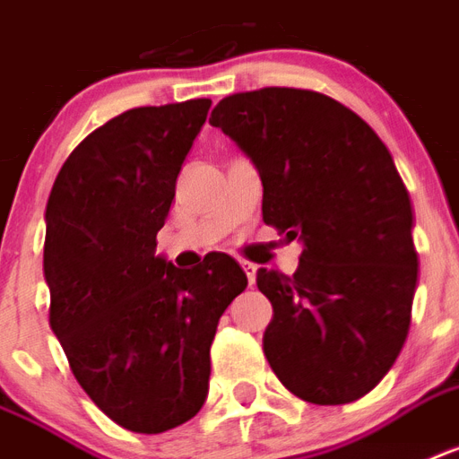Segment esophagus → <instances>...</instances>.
I'll return each instance as SVG.
<instances>
[{
  "label": "esophagus",
  "mask_w": 459,
  "mask_h": 459,
  "mask_svg": "<svg viewBox=\"0 0 459 459\" xmlns=\"http://www.w3.org/2000/svg\"><path fill=\"white\" fill-rule=\"evenodd\" d=\"M240 266H242V271H245V275H247L249 285H255V281H256V266H255V264L240 262Z\"/></svg>",
  "instance_id": "34e87169"
}]
</instances>
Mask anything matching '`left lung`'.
<instances>
[{"label": "left lung", "mask_w": 459, "mask_h": 459, "mask_svg": "<svg viewBox=\"0 0 459 459\" xmlns=\"http://www.w3.org/2000/svg\"><path fill=\"white\" fill-rule=\"evenodd\" d=\"M210 125L259 169L264 221L304 242L294 275L256 271L271 370L308 403L365 396L403 349L417 285L411 197L386 145L311 89L226 96Z\"/></svg>", "instance_id": "obj_1"}]
</instances>
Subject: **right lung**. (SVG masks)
<instances>
[{
    "label": "right lung",
    "instance_id": "add662e5",
    "mask_svg": "<svg viewBox=\"0 0 459 459\" xmlns=\"http://www.w3.org/2000/svg\"><path fill=\"white\" fill-rule=\"evenodd\" d=\"M210 106L193 99L117 115L70 152L47 203L51 330L87 396L136 434L197 415L219 318L247 288L221 252L186 271L155 255Z\"/></svg>",
    "mask_w": 459,
    "mask_h": 459
}]
</instances>
